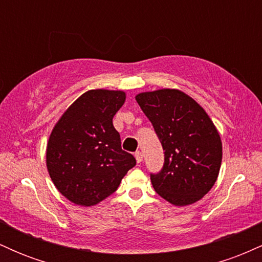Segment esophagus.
<instances>
[{"instance_id": "esophagus-1", "label": "esophagus", "mask_w": 262, "mask_h": 262, "mask_svg": "<svg viewBox=\"0 0 262 262\" xmlns=\"http://www.w3.org/2000/svg\"><path fill=\"white\" fill-rule=\"evenodd\" d=\"M135 159H137V162H141L143 161V154H141V151H137L134 154Z\"/></svg>"}]
</instances>
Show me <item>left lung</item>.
Returning <instances> with one entry per match:
<instances>
[{
    "mask_svg": "<svg viewBox=\"0 0 262 262\" xmlns=\"http://www.w3.org/2000/svg\"><path fill=\"white\" fill-rule=\"evenodd\" d=\"M135 100L165 150L162 170L150 175L156 193L179 207L200 201L217 181L222 165V140L214 123L180 90L141 92Z\"/></svg>",
    "mask_w": 262,
    "mask_h": 262,
    "instance_id": "1",
    "label": "left lung"
}]
</instances>
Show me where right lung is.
Masks as SVG:
<instances>
[{
  "label": "right lung",
  "mask_w": 262,
  "mask_h": 262,
  "mask_svg": "<svg viewBox=\"0 0 262 262\" xmlns=\"http://www.w3.org/2000/svg\"><path fill=\"white\" fill-rule=\"evenodd\" d=\"M125 92L90 90L71 104L54 125L47 144V169L58 191L77 206L91 207L117 191L135 166L122 150L113 117Z\"/></svg>",
  "instance_id": "1"
}]
</instances>
